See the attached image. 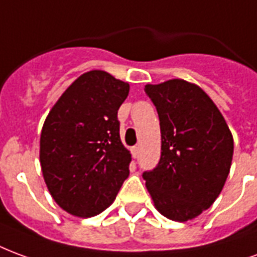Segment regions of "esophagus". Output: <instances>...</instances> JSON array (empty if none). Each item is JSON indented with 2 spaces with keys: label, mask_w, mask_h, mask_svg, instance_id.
I'll return each instance as SVG.
<instances>
[{
  "label": "esophagus",
  "mask_w": 257,
  "mask_h": 257,
  "mask_svg": "<svg viewBox=\"0 0 257 257\" xmlns=\"http://www.w3.org/2000/svg\"><path fill=\"white\" fill-rule=\"evenodd\" d=\"M138 152H140V149H138V147L131 148V153H133V157H134V159H136V157L138 156Z\"/></svg>",
  "instance_id": "34e87169"
}]
</instances>
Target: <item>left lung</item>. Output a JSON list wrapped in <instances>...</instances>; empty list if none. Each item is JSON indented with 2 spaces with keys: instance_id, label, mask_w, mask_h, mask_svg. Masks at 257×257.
<instances>
[{
  "instance_id": "left-lung-1",
  "label": "left lung",
  "mask_w": 257,
  "mask_h": 257,
  "mask_svg": "<svg viewBox=\"0 0 257 257\" xmlns=\"http://www.w3.org/2000/svg\"><path fill=\"white\" fill-rule=\"evenodd\" d=\"M160 120L162 156L144 172L159 212L175 222L192 220L218 198L233 160L231 131L200 86L183 79L147 85Z\"/></svg>"
}]
</instances>
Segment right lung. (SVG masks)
I'll return each mask as SVG.
<instances>
[{
    "mask_svg": "<svg viewBox=\"0 0 257 257\" xmlns=\"http://www.w3.org/2000/svg\"><path fill=\"white\" fill-rule=\"evenodd\" d=\"M128 90L127 82L93 69L74 80L46 116L39 141L45 183L74 216L106 209L130 174L117 120Z\"/></svg>",
    "mask_w": 257,
    "mask_h": 257,
    "instance_id": "obj_1",
    "label": "right lung"
}]
</instances>
